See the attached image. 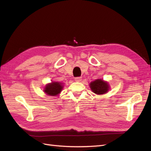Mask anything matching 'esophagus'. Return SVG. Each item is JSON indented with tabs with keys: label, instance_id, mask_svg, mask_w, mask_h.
I'll return each mask as SVG.
<instances>
[{
	"label": "esophagus",
	"instance_id": "1",
	"mask_svg": "<svg viewBox=\"0 0 151 151\" xmlns=\"http://www.w3.org/2000/svg\"><path fill=\"white\" fill-rule=\"evenodd\" d=\"M81 80H82V78L81 77H77L75 78V81L77 82H80Z\"/></svg>",
	"mask_w": 151,
	"mask_h": 151
}]
</instances>
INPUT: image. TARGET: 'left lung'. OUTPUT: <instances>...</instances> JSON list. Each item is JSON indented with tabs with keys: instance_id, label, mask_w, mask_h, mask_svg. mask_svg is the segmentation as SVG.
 Instances as JSON below:
<instances>
[{
	"instance_id": "obj_1",
	"label": "left lung",
	"mask_w": 151,
	"mask_h": 151,
	"mask_svg": "<svg viewBox=\"0 0 151 151\" xmlns=\"http://www.w3.org/2000/svg\"><path fill=\"white\" fill-rule=\"evenodd\" d=\"M89 86L93 92L96 94H105L109 89V86L107 82L100 79L91 82Z\"/></svg>"
}]
</instances>
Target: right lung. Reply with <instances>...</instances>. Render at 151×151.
Listing matches in <instances>:
<instances>
[{
	"label": "right lung",
	"mask_w": 151,
	"mask_h": 151,
	"mask_svg": "<svg viewBox=\"0 0 151 151\" xmlns=\"http://www.w3.org/2000/svg\"><path fill=\"white\" fill-rule=\"evenodd\" d=\"M63 87V86H62V84L60 83H58V82H52L51 83L46 85L43 91L47 95L51 96H56L57 95L61 92Z\"/></svg>",
	"instance_id": "add662e5"
}]
</instances>
